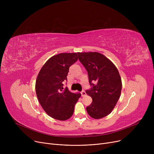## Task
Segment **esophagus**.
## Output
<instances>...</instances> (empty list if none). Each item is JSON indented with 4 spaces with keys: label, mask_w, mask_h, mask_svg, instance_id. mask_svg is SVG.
<instances>
[{
    "label": "esophagus",
    "mask_w": 154,
    "mask_h": 154,
    "mask_svg": "<svg viewBox=\"0 0 154 154\" xmlns=\"http://www.w3.org/2000/svg\"><path fill=\"white\" fill-rule=\"evenodd\" d=\"M81 94H82V96H84L86 95V92H85L84 90H83L82 92H81Z\"/></svg>",
    "instance_id": "1"
}]
</instances>
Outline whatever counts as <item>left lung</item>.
I'll return each mask as SVG.
<instances>
[{
    "instance_id": "left-lung-1",
    "label": "left lung",
    "mask_w": 154,
    "mask_h": 154,
    "mask_svg": "<svg viewBox=\"0 0 154 154\" xmlns=\"http://www.w3.org/2000/svg\"><path fill=\"white\" fill-rule=\"evenodd\" d=\"M79 60L87 71L91 86L86 93L92 102L87 107L91 117L99 119L108 116L115 107L122 90L119 72L106 56L99 52L77 53Z\"/></svg>"
}]
</instances>
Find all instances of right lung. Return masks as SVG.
Wrapping results in <instances>:
<instances>
[{
    "mask_svg": "<svg viewBox=\"0 0 154 154\" xmlns=\"http://www.w3.org/2000/svg\"><path fill=\"white\" fill-rule=\"evenodd\" d=\"M77 53H62L48 59L40 69L35 82L37 99L42 107L51 117L66 120L71 117L75 105L81 94L63 88L69 67L77 62Z\"/></svg>",
    "mask_w": 154,
    "mask_h": 154,
    "instance_id": "1",
    "label": "right lung"
}]
</instances>
